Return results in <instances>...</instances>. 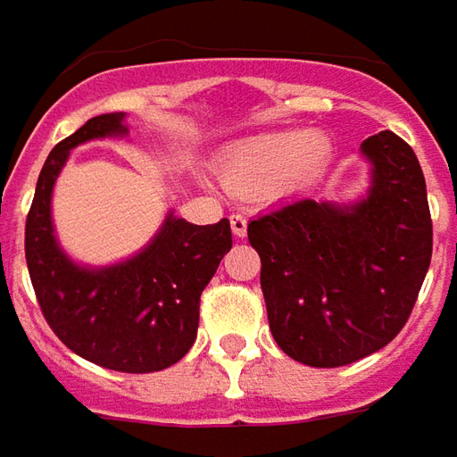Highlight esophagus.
Returning <instances> with one entry per match:
<instances>
[{"mask_svg":"<svg viewBox=\"0 0 457 457\" xmlns=\"http://www.w3.org/2000/svg\"><path fill=\"white\" fill-rule=\"evenodd\" d=\"M246 228H248V221L244 219V216H231V231H234L236 238H244L246 236Z\"/></svg>","mask_w":457,"mask_h":457,"instance_id":"obj_1","label":"esophagus"}]
</instances>
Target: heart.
<instances>
[{"label":"heart","mask_w":457,"mask_h":457,"mask_svg":"<svg viewBox=\"0 0 457 457\" xmlns=\"http://www.w3.org/2000/svg\"><path fill=\"white\" fill-rule=\"evenodd\" d=\"M333 156L328 137L316 131H276L231 149L219 163L226 187L241 196L303 191L326 174Z\"/></svg>","instance_id":"1"}]
</instances>
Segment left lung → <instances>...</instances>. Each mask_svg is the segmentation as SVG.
Returning a JSON list of instances; mask_svg holds the SVG:
<instances>
[{
    "label": "left lung",
    "instance_id": "1",
    "mask_svg": "<svg viewBox=\"0 0 457 457\" xmlns=\"http://www.w3.org/2000/svg\"><path fill=\"white\" fill-rule=\"evenodd\" d=\"M361 159L363 194L298 198L248 221L270 333L313 368L348 366L388 345L430 266L433 223L413 149L380 131L361 144Z\"/></svg>",
    "mask_w": 457,
    "mask_h": 457
}]
</instances>
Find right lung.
<instances>
[{"mask_svg":"<svg viewBox=\"0 0 457 457\" xmlns=\"http://www.w3.org/2000/svg\"><path fill=\"white\" fill-rule=\"evenodd\" d=\"M127 137V114L114 112L56 144L37 181L24 251L44 319L66 348L109 370L154 373L179 363L196 341L198 298L231 248V226L226 219L196 226L169 209L127 259L106 266L71 259L52 219L56 179L81 144Z\"/></svg>","mask_w":457,"mask_h":457,"instance_id":"add662e5","label":"right lung"}]
</instances>
